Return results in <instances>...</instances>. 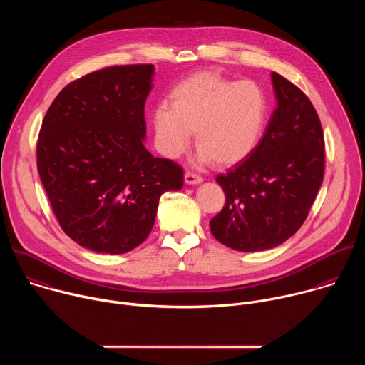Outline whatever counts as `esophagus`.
<instances>
[{"label": "esophagus", "instance_id": "esophagus-1", "mask_svg": "<svg viewBox=\"0 0 365 365\" xmlns=\"http://www.w3.org/2000/svg\"><path fill=\"white\" fill-rule=\"evenodd\" d=\"M185 182H186L187 185H197V183L202 182V178H200L199 175H196V173L186 172V173H185Z\"/></svg>", "mask_w": 365, "mask_h": 365}]
</instances>
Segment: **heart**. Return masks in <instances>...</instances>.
<instances>
[{
    "mask_svg": "<svg viewBox=\"0 0 365 365\" xmlns=\"http://www.w3.org/2000/svg\"><path fill=\"white\" fill-rule=\"evenodd\" d=\"M151 113L154 141L168 159H178L195 130L196 162L227 168L247 159L267 125L269 98L255 81H234L212 71L179 82Z\"/></svg>",
    "mask_w": 365,
    "mask_h": 365,
    "instance_id": "heart-1",
    "label": "heart"
}]
</instances>
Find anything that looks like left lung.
I'll return each instance as SVG.
<instances>
[{
    "mask_svg": "<svg viewBox=\"0 0 365 365\" xmlns=\"http://www.w3.org/2000/svg\"><path fill=\"white\" fill-rule=\"evenodd\" d=\"M277 99L255 150L225 175L217 176L225 206L211 222L212 235L237 251L280 245L304 222L324 180L325 141L309 98L273 72Z\"/></svg>",
    "mask_w": 365,
    "mask_h": 365,
    "instance_id": "left-lung-1",
    "label": "left lung"
}]
</instances>
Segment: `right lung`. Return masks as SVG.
I'll return each mask as SVG.
<instances>
[{"label": "right lung", "mask_w": 365, "mask_h": 365, "mask_svg": "<svg viewBox=\"0 0 365 365\" xmlns=\"http://www.w3.org/2000/svg\"><path fill=\"white\" fill-rule=\"evenodd\" d=\"M153 65L95 71L65 86L37 141V170L62 230L95 252L123 254L150 234L183 169L144 147Z\"/></svg>", "instance_id": "add662e5"}]
</instances>
